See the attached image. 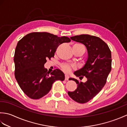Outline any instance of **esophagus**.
<instances>
[{
	"instance_id": "esophagus-1",
	"label": "esophagus",
	"mask_w": 127,
	"mask_h": 127,
	"mask_svg": "<svg viewBox=\"0 0 127 127\" xmlns=\"http://www.w3.org/2000/svg\"><path fill=\"white\" fill-rule=\"evenodd\" d=\"M69 75H65V80H66V81L68 80H69Z\"/></svg>"
}]
</instances>
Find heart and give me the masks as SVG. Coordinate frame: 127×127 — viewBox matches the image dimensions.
Wrapping results in <instances>:
<instances>
[{
  "label": "heart",
  "instance_id": "heart-1",
  "mask_svg": "<svg viewBox=\"0 0 127 127\" xmlns=\"http://www.w3.org/2000/svg\"><path fill=\"white\" fill-rule=\"evenodd\" d=\"M74 45H76V46H77V47L83 48V50H84V51H85V47H84V46H82L81 45H80V44H75ZM72 67H73V66H72V65H70V64H66V63L62 64V65H61L62 69L65 72H69L70 71Z\"/></svg>",
  "mask_w": 127,
  "mask_h": 127
}]
</instances>
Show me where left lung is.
Returning <instances> with one entry per match:
<instances>
[{
	"label": "left lung",
	"instance_id": "left-lung-1",
	"mask_svg": "<svg viewBox=\"0 0 127 127\" xmlns=\"http://www.w3.org/2000/svg\"><path fill=\"white\" fill-rule=\"evenodd\" d=\"M70 39L85 45L88 52L85 65L74 73L80 79L85 76L87 81L79 82L74 78L69 79L76 82L77 87L75 91L68 92V95L75 101L83 104L93 99L106 83L111 70V52L108 45L97 36L81 34Z\"/></svg>",
	"mask_w": 127,
	"mask_h": 127
}]
</instances>
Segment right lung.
Returning a JSON list of instances; mask_svg holds the SVG:
<instances>
[{
    "label": "right lung",
    "instance_id": "1",
    "mask_svg": "<svg viewBox=\"0 0 127 127\" xmlns=\"http://www.w3.org/2000/svg\"><path fill=\"white\" fill-rule=\"evenodd\" d=\"M70 41L66 36L33 32L18 42L13 59L15 76L21 90L29 98H42L49 92L54 82L64 80L65 76L61 70L49 72L44 64L47 59L53 57L59 45Z\"/></svg>",
    "mask_w": 127,
    "mask_h": 127
}]
</instances>
